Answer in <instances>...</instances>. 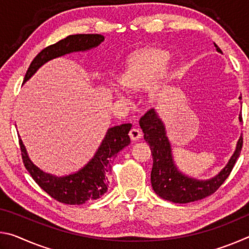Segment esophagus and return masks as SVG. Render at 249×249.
I'll use <instances>...</instances> for the list:
<instances>
[{
	"instance_id": "34e87169",
	"label": "esophagus",
	"mask_w": 249,
	"mask_h": 249,
	"mask_svg": "<svg viewBox=\"0 0 249 249\" xmlns=\"http://www.w3.org/2000/svg\"><path fill=\"white\" fill-rule=\"evenodd\" d=\"M142 136V130H140L138 128H132L129 130V137L132 141H137Z\"/></svg>"
}]
</instances>
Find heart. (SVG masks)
<instances>
[{
  "mask_svg": "<svg viewBox=\"0 0 249 249\" xmlns=\"http://www.w3.org/2000/svg\"><path fill=\"white\" fill-rule=\"evenodd\" d=\"M167 53L158 49H151L141 53L135 57L121 73L120 83L128 89H140L147 86L158 74L149 90L150 94L155 95L167 75Z\"/></svg>",
  "mask_w": 249,
  "mask_h": 249,
  "instance_id": "heart-1",
  "label": "heart"
}]
</instances>
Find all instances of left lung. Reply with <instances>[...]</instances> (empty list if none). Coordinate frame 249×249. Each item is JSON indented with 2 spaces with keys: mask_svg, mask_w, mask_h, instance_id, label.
Returning <instances> with one entry per match:
<instances>
[{
  "mask_svg": "<svg viewBox=\"0 0 249 249\" xmlns=\"http://www.w3.org/2000/svg\"><path fill=\"white\" fill-rule=\"evenodd\" d=\"M215 47L217 52L222 53L216 45ZM239 120L242 121V115H239ZM140 125L144 132V140L148 142L153 155L150 180L154 191L160 197L174 203L197 201L216 192L233 170L243 147V137L241 136L234 155L220 175L208 181H199L188 178L177 170L172 161L170 144L166 136L165 127L153 108L148 109L141 117Z\"/></svg>",
  "mask_w": 249,
  "mask_h": 249,
  "instance_id": "left-lung-1",
  "label": "left lung"
}]
</instances>
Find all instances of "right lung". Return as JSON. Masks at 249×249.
<instances>
[{
  "instance_id": "right-lung-1",
  "label": "right lung",
  "mask_w": 249,
  "mask_h": 249,
  "mask_svg": "<svg viewBox=\"0 0 249 249\" xmlns=\"http://www.w3.org/2000/svg\"><path fill=\"white\" fill-rule=\"evenodd\" d=\"M103 39L104 37L100 34H77L48 46L34 58L25 74L24 82H26L39 67L50 59L72 52L93 48L101 44ZM130 127L132 124L126 123L109 128L100 148L89 163L77 174L66 177H54L38 169L29 160L23 142L18 138L24 166L35 182L58 202L79 205L86 203L87 201L96 200L107 190V177L112 170V159L116 157L117 153L130 142L128 136Z\"/></svg>"
}]
</instances>
